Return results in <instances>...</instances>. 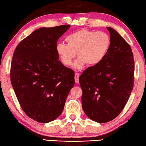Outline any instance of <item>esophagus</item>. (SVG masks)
Returning <instances> with one entry per match:
<instances>
[{
	"mask_svg": "<svg viewBox=\"0 0 146 146\" xmlns=\"http://www.w3.org/2000/svg\"><path fill=\"white\" fill-rule=\"evenodd\" d=\"M79 76H80V74L78 73H76L75 74V82L76 84H78V78H79Z\"/></svg>",
	"mask_w": 146,
	"mask_h": 146,
	"instance_id": "obj_1",
	"label": "esophagus"
}]
</instances>
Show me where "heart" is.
Instances as JSON below:
<instances>
[{
    "mask_svg": "<svg viewBox=\"0 0 146 146\" xmlns=\"http://www.w3.org/2000/svg\"><path fill=\"white\" fill-rule=\"evenodd\" d=\"M67 44L59 43L56 50L64 65L70 66L75 58L79 56L74 64L76 69L85 64L94 66L105 57L111 44V38L104 31L82 29L69 35L66 37Z\"/></svg>",
    "mask_w": 146,
    "mask_h": 146,
    "instance_id": "b5f03b06",
    "label": "heart"
}]
</instances>
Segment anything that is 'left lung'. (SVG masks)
Instances as JSON below:
<instances>
[{
  "mask_svg": "<svg viewBox=\"0 0 146 146\" xmlns=\"http://www.w3.org/2000/svg\"><path fill=\"white\" fill-rule=\"evenodd\" d=\"M107 29L111 44L106 56L79 77L84 111L90 119L99 123L110 122L120 114L134 85L131 48L117 31L110 27Z\"/></svg>",
  "mask_w": 146,
  "mask_h": 146,
  "instance_id": "1",
  "label": "left lung"
}]
</instances>
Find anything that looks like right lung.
Segmentation results:
<instances>
[{"label": "right lung", "instance_id": "1", "mask_svg": "<svg viewBox=\"0 0 146 146\" xmlns=\"http://www.w3.org/2000/svg\"><path fill=\"white\" fill-rule=\"evenodd\" d=\"M70 25L42 28L20 42L11 60L10 76L24 112L40 123L56 119L75 85V73L58 60L57 40Z\"/></svg>", "mask_w": 146, "mask_h": 146}]
</instances>
